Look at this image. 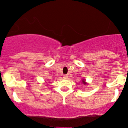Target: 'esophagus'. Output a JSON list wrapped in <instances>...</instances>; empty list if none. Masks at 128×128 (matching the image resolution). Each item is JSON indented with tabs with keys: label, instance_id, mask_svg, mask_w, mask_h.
<instances>
[{
	"label": "esophagus",
	"instance_id": "1",
	"mask_svg": "<svg viewBox=\"0 0 128 128\" xmlns=\"http://www.w3.org/2000/svg\"><path fill=\"white\" fill-rule=\"evenodd\" d=\"M68 74H64V75L63 76V78H64V79H66V78H68Z\"/></svg>",
	"mask_w": 128,
	"mask_h": 128
}]
</instances>
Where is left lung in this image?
I'll return each instance as SVG.
<instances>
[{
  "label": "left lung",
  "mask_w": 128,
  "mask_h": 128,
  "mask_svg": "<svg viewBox=\"0 0 128 128\" xmlns=\"http://www.w3.org/2000/svg\"><path fill=\"white\" fill-rule=\"evenodd\" d=\"M83 83H84V84H86V82L84 81V80H83Z\"/></svg>",
  "instance_id": "8db88e82"
}]
</instances>
